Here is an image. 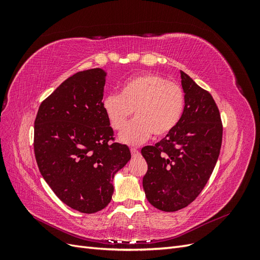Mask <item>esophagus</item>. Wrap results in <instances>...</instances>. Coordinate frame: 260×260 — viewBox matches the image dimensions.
I'll return each mask as SVG.
<instances>
[{
	"mask_svg": "<svg viewBox=\"0 0 260 260\" xmlns=\"http://www.w3.org/2000/svg\"><path fill=\"white\" fill-rule=\"evenodd\" d=\"M130 152H131V155H132L133 157H136V156H138V155L140 154V152L138 151V149H137V148H133V147L130 149Z\"/></svg>",
	"mask_w": 260,
	"mask_h": 260,
	"instance_id": "1",
	"label": "esophagus"
}]
</instances>
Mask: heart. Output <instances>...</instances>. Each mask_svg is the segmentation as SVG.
I'll use <instances>...</instances> for the list:
<instances>
[{"label": "heart", "instance_id": "b5f03b06", "mask_svg": "<svg viewBox=\"0 0 260 260\" xmlns=\"http://www.w3.org/2000/svg\"><path fill=\"white\" fill-rule=\"evenodd\" d=\"M114 130H121L135 112L136 119L120 133L124 144L139 145L151 137L168 135L176 128L184 111L181 86L155 74L131 78L120 94H109L102 104Z\"/></svg>", "mask_w": 260, "mask_h": 260}]
</instances>
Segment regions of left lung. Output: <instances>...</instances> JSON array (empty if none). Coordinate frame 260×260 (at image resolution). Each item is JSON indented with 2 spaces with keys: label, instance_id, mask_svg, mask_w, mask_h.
Wrapping results in <instances>:
<instances>
[{
  "label": "left lung",
  "instance_id": "8db88e82",
  "mask_svg": "<svg viewBox=\"0 0 260 260\" xmlns=\"http://www.w3.org/2000/svg\"><path fill=\"white\" fill-rule=\"evenodd\" d=\"M184 111L176 128L141 149L147 162L143 188L162 211H177L198 198L209 180L222 142V122L211 94L181 72Z\"/></svg>",
  "mask_w": 260,
  "mask_h": 260
}]
</instances>
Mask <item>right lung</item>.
Instances as JSON below:
<instances>
[{
	"mask_svg": "<svg viewBox=\"0 0 260 260\" xmlns=\"http://www.w3.org/2000/svg\"><path fill=\"white\" fill-rule=\"evenodd\" d=\"M106 73L101 68L69 77L46 98L35 120V155L57 198L83 214L105 208L113 180L131 158L125 144L109 143L114 131L104 113Z\"/></svg>",
	"mask_w": 260,
	"mask_h": 260,
	"instance_id": "right-lung-1",
	"label": "right lung"
}]
</instances>
